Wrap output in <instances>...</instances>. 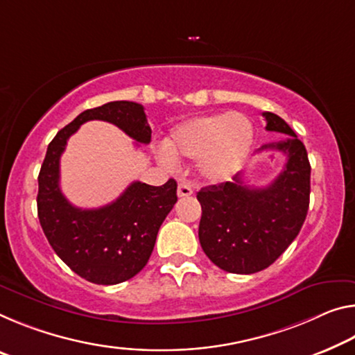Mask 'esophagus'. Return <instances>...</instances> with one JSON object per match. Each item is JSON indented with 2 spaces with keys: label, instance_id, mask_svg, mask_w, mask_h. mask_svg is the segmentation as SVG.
Returning <instances> with one entry per match:
<instances>
[{
  "label": "esophagus",
  "instance_id": "34e87169",
  "mask_svg": "<svg viewBox=\"0 0 355 355\" xmlns=\"http://www.w3.org/2000/svg\"><path fill=\"white\" fill-rule=\"evenodd\" d=\"M193 194V189H191L189 184L187 183H180L177 188V196L178 198H188V196Z\"/></svg>",
  "mask_w": 355,
  "mask_h": 355
}]
</instances>
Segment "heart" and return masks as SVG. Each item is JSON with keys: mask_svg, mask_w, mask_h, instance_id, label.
<instances>
[{"mask_svg": "<svg viewBox=\"0 0 355 355\" xmlns=\"http://www.w3.org/2000/svg\"><path fill=\"white\" fill-rule=\"evenodd\" d=\"M252 139V123L240 112L196 116L172 129L162 161L167 166L173 164L172 159L198 161L202 178L223 182L243 166Z\"/></svg>", "mask_w": 355, "mask_h": 355, "instance_id": "1", "label": "heart"}]
</instances>
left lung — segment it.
I'll return each mask as SVG.
<instances>
[{"label": "left lung", "instance_id": "obj_1", "mask_svg": "<svg viewBox=\"0 0 355 355\" xmlns=\"http://www.w3.org/2000/svg\"><path fill=\"white\" fill-rule=\"evenodd\" d=\"M262 115L267 131L289 136L261 148L288 156L279 175L266 188H251L237 175L234 183L210 184L198 193L200 246L229 273L250 275L272 266L299 235L309 207L311 166L305 145L283 118Z\"/></svg>", "mask_w": 355, "mask_h": 355}]
</instances>
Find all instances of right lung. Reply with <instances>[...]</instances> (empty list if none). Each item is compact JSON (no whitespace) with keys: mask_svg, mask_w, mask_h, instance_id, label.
<instances>
[{"mask_svg":"<svg viewBox=\"0 0 355 355\" xmlns=\"http://www.w3.org/2000/svg\"><path fill=\"white\" fill-rule=\"evenodd\" d=\"M89 120L109 121L139 144H150L144 105L114 101L82 112L49 144L39 172L37 216L50 246L72 272L94 284H118L147 266L157 230L177 202V182H132L109 205L78 208L60 188V157L72 134Z\"/></svg>","mask_w":355,"mask_h":355,"instance_id":"obj_1","label":"right lung"}]
</instances>
